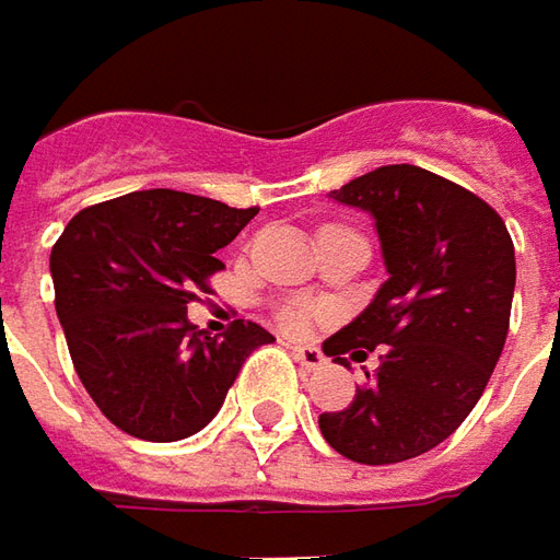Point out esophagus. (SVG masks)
I'll use <instances>...</instances> for the list:
<instances>
[{"mask_svg": "<svg viewBox=\"0 0 560 560\" xmlns=\"http://www.w3.org/2000/svg\"><path fill=\"white\" fill-rule=\"evenodd\" d=\"M292 358L299 360V366L307 370V373H314V370H320L326 363V358L317 351V348H307V345H292Z\"/></svg>", "mask_w": 560, "mask_h": 560, "instance_id": "34e87169", "label": "esophagus"}]
</instances>
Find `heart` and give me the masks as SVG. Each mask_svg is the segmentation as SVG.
Masks as SVG:
<instances>
[{
    "mask_svg": "<svg viewBox=\"0 0 560 560\" xmlns=\"http://www.w3.org/2000/svg\"><path fill=\"white\" fill-rule=\"evenodd\" d=\"M302 317H305V307L289 305L280 311V324L289 326V329H292V326H299V320H302Z\"/></svg>",
    "mask_w": 560,
    "mask_h": 560,
    "instance_id": "1",
    "label": "heart"
}]
</instances>
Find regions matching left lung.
<instances>
[{
	"label": "left lung",
	"instance_id": "obj_1",
	"mask_svg": "<svg viewBox=\"0 0 560 560\" xmlns=\"http://www.w3.org/2000/svg\"><path fill=\"white\" fill-rule=\"evenodd\" d=\"M332 197L376 219L388 280L324 341L341 366V354H382L345 410L320 412V431L345 459L404 463L446 441L481 400L509 336L515 246L490 202L410 163L373 168Z\"/></svg>",
	"mask_w": 560,
	"mask_h": 560
}]
</instances>
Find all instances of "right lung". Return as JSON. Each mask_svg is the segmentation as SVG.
Wrapping results in <instances>:
<instances>
[{
  "label": "right lung",
  "instance_id": "obj_1",
  "mask_svg": "<svg viewBox=\"0 0 560 560\" xmlns=\"http://www.w3.org/2000/svg\"><path fill=\"white\" fill-rule=\"evenodd\" d=\"M258 209L168 187L95 202L51 246L55 311L79 382L116 429L168 444L221 410L243 360L273 336L234 320L206 336L187 305L209 292L224 249Z\"/></svg>",
  "mask_w": 560,
  "mask_h": 560
}]
</instances>
